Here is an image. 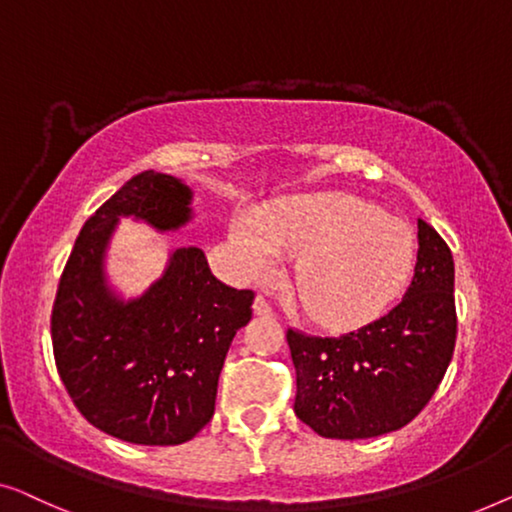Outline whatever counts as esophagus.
Wrapping results in <instances>:
<instances>
[{
    "label": "esophagus",
    "instance_id": "1",
    "mask_svg": "<svg viewBox=\"0 0 512 512\" xmlns=\"http://www.w3.org/2000/svg\"><path fill=\"white\" fill-rule=\"evenodd\" d=\"M255 315H273L271 301L262 297V294H257V299H255Z\"/></svg>",
    "mask_w": 512,
    "mask_h": 512
}]
</instances>
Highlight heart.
<instances>
[{
    "instance_id": "obj_1",
    "label": "heart",
    "mask_w": 512,
    "mask_h": 512,
    "mask_svg": "<svg viewBox=\"0 0 512 512\" xmlns=\"http://www.w3.org/2000/svg\"><path fill=\"white\" fill-rule=\"evenodd\" d=\"M229 243L253 278L276 276L283 257L301 259L294 276L299 304L334 327L385 313L415 269V236L406 222L350 194L297 197L264 218L236 215Z\"/></svg>"
}]
</instances>
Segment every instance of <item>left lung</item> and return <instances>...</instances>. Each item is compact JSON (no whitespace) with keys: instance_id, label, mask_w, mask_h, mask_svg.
<instances>
[{"instance_id":"obj_1","label":"left lung","mask_w":512,"mask_h":512,"mask_svg":"<svg viewBox=\"0 0 512 512\" xmlns=\"http://www.w3.org/2000/svg\"><path fill=\"white\" fill-rule=\"evenodd\" d=\"M417 262L406 294L383 318L343 336L287 329L297 371L294 413L315 434L373 438L413 420L441 385L455 352V262L417 220Z\"/></svg>"}]
</instances>
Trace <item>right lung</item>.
<instances>
[{"label": "right lung", "instance_id": "right-lung-1", "mask_svg": "<svg viewBox=\"0 0 512 512\" xmlns=\"http://www.w3.org/2000/svg\"><path fill=\"white\" fill-rule=\"evenodd\" d=\"M192 192L141 171L85 222L57 285L50 334L57 373L81 415L136 445L190 441L215 413L218 378L236 331L253 318V290H234L199 248H178L139 299L122 301L104 276L118 218L169 232L192 218Z\"/></svg>", "mask_w": 512, "mask_h": 512}]
</instances>
